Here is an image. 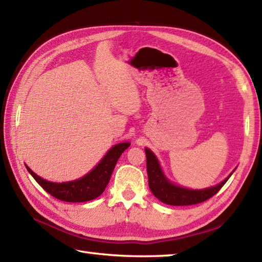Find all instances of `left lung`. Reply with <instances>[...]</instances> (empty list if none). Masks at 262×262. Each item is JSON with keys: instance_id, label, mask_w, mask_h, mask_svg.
Instances as JSON below:
<instances>
[{"instance_id": "left-lung-1", "label": "left lung", "mask_w": 262, "mask_h": 262, "mask_svg": "<svg viewBox=\"0 0 262 262\" xmlns=\"http://www.w3.org/2000/svg\"><path fill=\"white\" fill-rule=\"evenodd\" d=\"M146 155V170L147 179H149V187L151 192L158 198L161 203L167 204L172 206H188L194 205L207 201L213 197L219 190H220L225 183L231 177V174L221 183L216 184L215 187H211L207 189L192 190L175 185L165 177L161 169L159 161L157 159L154 152L145 147Z\"/></svg>"}]
</instances>
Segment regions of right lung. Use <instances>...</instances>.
Returning a JSON list of instances; mask_svg holds the SVG:
<instances>
[{"instance_id":"obj_1","label":"right lung","mask_w":262,"mask_h":262,"mask_svg":"<svg viewBox=\"0 0 262 262\" xmlns=\"http://www.w3.org/2000/svg\"><path fill=\"white\" fill-rule=\"evenodd\" d=\"M129 145L130 143L125 142V143H119L112 146L92 172H89L81 179L70 181V182H49V181L36 175L27 166L26 168L36 182L47 192L50 193L55 198L59 199V201L69 203H82L93 201V199L101 196L104 190H105L118 159L120 158L122 152Z\"/></svg>"}]
</instances>
